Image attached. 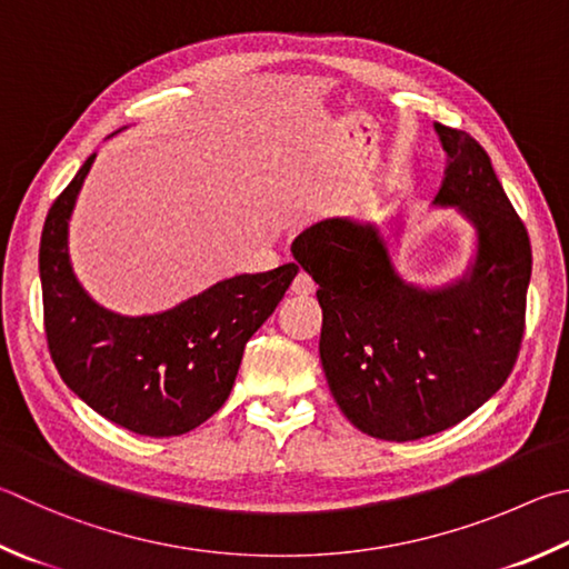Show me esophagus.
Returning <instances> with one entry per match:
<instances>
[{"label":"esophagus","instance_id":"esophagus-1","mask_svg":"<svg viewBox=\"0 0 569 569\" xmlns=\"http://www.w3.org/2000/svg\"><path fill=\"white\" fill-rule=\"evenodd\" d=\"M313 291H316V283L306 273H298L293 278V283H291V293L293 296H311Z\"/></svg>","mask_w":569,"mask_h":569}]
</instances>
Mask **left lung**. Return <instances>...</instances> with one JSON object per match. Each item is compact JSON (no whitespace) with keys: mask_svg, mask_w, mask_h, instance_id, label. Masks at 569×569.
<instances>
[{"mask_svg":"<svg viewBox=\"0 0 569 569\" xmlns=\"http://www.w3.org/2000/svg\"><path fill=\"white\" fill-rule=\"evenodd\" d=\"M452 159L432 206L472 229L465 271L420 286L398 271L402 226L328 219L291 251L318 283L320 363L338 408L360 432L408 442L458 426L508 380L525 326L530 239L490 157L436 123ZM391 233L386 237L385 231Z\"/></svg>","mask_w":569,"mask_h":569,"instance_id":"obj_1","label":"left lung"}]
</instances>
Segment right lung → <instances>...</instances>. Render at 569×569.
Masks as SVG:
<instances>
[{
  "mask_svg": "<svg viewBox=\"0 0 569 569\" xmlns=\"http://www.w3.org/2000/svg\"><path fill=\"white\" fill-rule=\"evenodd\" d=\"M94 159L51 203L41 231L49 353L61 380L99 416L137 436H183L231 396L246 343L281 303L298 266L223 278L169 311H109L84 291L69 258V221Z\"/></svg>",
  "mask_w": 569,
  "mask_h": 569,
  "instance_id": "right-lung-1",
  "label": "right lung"
}]
</instances>
